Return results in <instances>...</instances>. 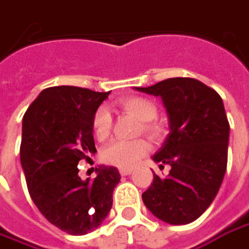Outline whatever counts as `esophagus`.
I'll return each mask as SVG.
<instances>
[{
  "label": "esophagus",
  "instance_id": "34e87169",
  "mask_svg": "<svg viewBox=\"0 0 249 249\" xmlns=\"http://www.w3.org/2000/svg\"><path fill=\"white\" fill-rule=\"evenodd\" d=\"M119 172H121L122 176H127V175H130L133 172V169H130V168H121Z\"/></svg>",
  "mask_w": 249,
  "mask_h": 249
}]
</instances>
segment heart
<instances>
[{"mask_svg": "<svg viewBox=\"0 0 249 249\" xmlns=\"http://www.w3.org/2000/svg\"><path fill=\"white\" fill-rule=\"evenodd\" d=\"M119 106L127 114L142 122V130L154 140L160 138L162 128L154 123L157 107L152 100L145 97H124L119 100ZM111 114L106 107L97 108L93 115V131L99 140H104L111 130ZM149 143L143 140L137 141H114L103 150V160L107 164L119 168H133L149 152Z\"/></svg>", "mask_w": 249, "mask_h": 249, "instance_id": "obj_1", "label": "heart"}]
</instances>
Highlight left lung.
<instances>
[{"label":"left lung","mask_w":249,"mask_h":249,"mask_svg":"<svg viewBox=\"0 0 249 249\" xmlns=\"http://www.w3.org/2000/svg\"><path fill=\"white\" fill-rule=\"evenodd\" d=\"M138 92L161 97L169 133L152 156L171 167L168 176L153 174L142 194L149 212L171 225L199 218L215 198L228 162L229 123L221 96L195 78H168Z\"/></svg>","instance_id":"obj_1"}]
</instances>
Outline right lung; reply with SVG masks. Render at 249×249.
I'll return each mask as SVG.
<instances>
[{"label":"right lung","mask_w":249,"mask_h":249,"mask_svg":"<svg viewBox=\"0 0 249 249\" xmlns=\"http://www.w3.org/2000/svg\"><path fill=\"white\" fill-rule=\"evenodd\" d=\"M109 92L78 87L42 90L23 118L20 161L39 212L63 232L82 236L97 229L112 207L121 175L97 165L95 179L78 176V162L97 152L93 115Z\"/></svg>","instance_id":"add662e5"}]
</instances>
